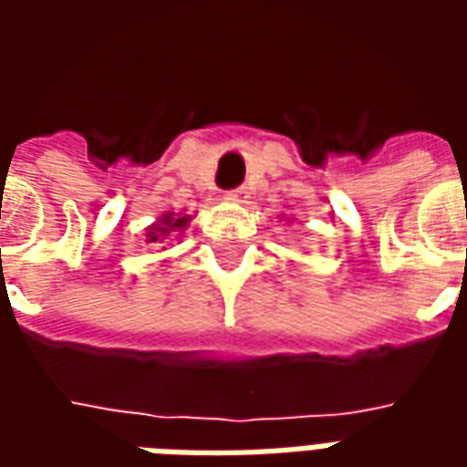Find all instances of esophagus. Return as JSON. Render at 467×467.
Here are the masks:
<instances>
[{"instance_id": "obj_1", "label": "esophagus", "mask_w": 467, "mask_h": 467, "mask_svg": "<svg viewBox=\"0 0 467 467\" xmlns=\"http://www.w3.org/2000/svg\"><path fill=\"white\" fill-rule=\"evenodd\" d=\"M247 197H250V192H247V187H234V190H230V192H227V200H234V202H244V200H247Z\"/></svg>"}]
</instances>
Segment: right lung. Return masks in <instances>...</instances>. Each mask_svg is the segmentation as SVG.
Returning a JSON list of instances; mask_svg holds the SVG:
<instances>
[{
	"label": "right lung",
	"instance_id": "add662e5",
	"mask_svg": "<svg viewBox=\"0 0 467 467\" xmlns=\"http://www.w3.org/2000/svg\"><path fill=\"white\" fill-rule=\"evenodd\" d=\"M184 223H187V217H177V220H172V217L167 214V217H164V220H162V224H157V227H152L147 237H150V243H157V240H160L162 234L172 233L174 227H184Z\"/></svg>",
	"mask_w": 467,
	"mask_h": 467
}]
</instances>
